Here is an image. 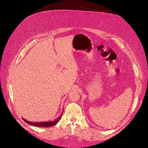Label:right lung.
Returning <instances> with one entry per match:
<instances>
[{
    "label": "right lung",
    "mask_w": 148,
    "mask_h": 148,
    "mask_svg": "<svg viewBox=\"0 0 148 148\" xmlns=\"http://www.w3.org/2000/svg\"><path fill=\"white\" fill-rule=\"evenodd\" d=\"M63 114V113H62V114L59 116L58 118H57L56 119L54 120V121H48V122H30V121H27V120L23 119L25 121V122H26V123L30 124V125H32L34 126H36V127H51L53 125H54L55 124H56L59 120L60 119L62 115Z\"/></svg>",
    "instance_id": "1"
}]
</instances>
